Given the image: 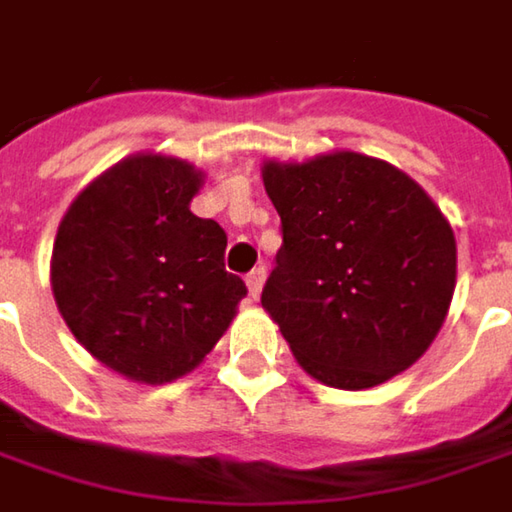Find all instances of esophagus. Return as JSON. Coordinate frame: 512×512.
Segmentation results:
<instances>
[{
	"label": "esophagus",
	"instance_id": "1",
	"mask_svg": "<svg viewBox=\"0 0 512 512\" xmlns=\"http://www.w3.org/2000/svg\"><path fill=\"white\" fill-rule=\"evenodd\" d=\"M263 284H266V269H263V266H255V269L246 275L249 295H252V298H257V295H260V289H263Z\"/></svg>",
	"mask_w": 512,
	"mask_h": 512
}]
</instances>
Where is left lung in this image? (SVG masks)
Here are the masks:
<instances>
[{
    "mask_svg": "<svg viewBox=\"0 0 512 512\" xmlns=\"http://www.w3.org/2000/svg\"><path fill=\"white\" fill-rule=\"evenodd\" d=\"M260 176L284 228L260 304L295 362L342 391L411 368L440 333L458 278L455 231L432 196L353 150L266 159Z\"/></svg>",
    "mask_w": 512,
    "mask_h": 512,
    "instance_id": "left-lung-1",
    "label": "left lung"
}]
</instances>
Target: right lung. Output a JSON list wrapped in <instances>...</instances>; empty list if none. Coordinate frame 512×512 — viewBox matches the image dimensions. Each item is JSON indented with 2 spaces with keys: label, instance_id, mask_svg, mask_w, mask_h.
I'll list each match as a JSON object with an SVG mask.
<instances>
[{
  "label": "right lung",
  "instance_id": "obj_1",
  "mask_svg": "<svg viewBox=\"0 0 512 512\" xmlns=\"http://www.w3.org/2000/svg\"><path fill=\"white\" fill-rule=\"evenodd\" d=\"M205 173L133 153L95 176L63 214L51 292L75 339L141 385L191 374L246 298L226 272V231L191 211Z\"/></svg>",
  "mask_w": 512,
  "mask_h": 512
}]
</instances>
